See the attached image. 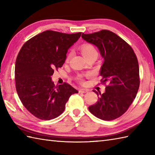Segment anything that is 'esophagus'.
<instances>
[{"instance_id":"obj_1","label":"esophagus","mask_w":155,"mask_h":155,"mask_svg":"<svg viewBox=\"0 0 155 155\" xmlns=\"http://www.w3.org/2000/svg\"><path fill=\"white\" fill-rule=\"evenodd\" d=\"M78 92L81 93H86L87 92H88V90L84 89V88H81V89H79V91H78Z\"/></svg>"}]
</instances>
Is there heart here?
Listing matches in <instances>:
<instances>
[{"label":"heart","mask_w":155,"mask_h":155,"mask_svg":"<svg viewBox=\"0 0 155 155\" xmlns=\"http://www.w3.org/2000/svg\"><path fill=\"white\" fill-rule=\"evenodd\" d=\"M81 51L82 54H83L84 57L87 59L88 58H90L92 57H98V51L97 48H95L93 45L90 43H84L81 46ZM72 55V52L70 51L67 54V57H66V61H68L70 60ZM78 80H79L81 82H83V78H82V76L80 75L78 77Z\"/></svg>","instance_id":"b5f03b06"}]
</instances>
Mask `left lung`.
Wrapping results in <instances>:
<instances>
[{
	"mask_svg": "<svg viewBox=\"0 0 155 155\" xmlns=\"http://www.w3.org/2000/svg\"><path fill=\"white\" fill-rule=\"evenodd\" d=\"M82 38L99 49L104 58L100 71L101 81L108 84L103 94L93 91L98 95V101L88 110L100 119H116L128 110L139 90V67L137 56L126 41L110 31L83 33Z\"/></svg>",
	"mask_w": 155,
	"mask_h": 155,
	"instance_id": "8db88e82",
	"label": "left lung"
}]
</instances>
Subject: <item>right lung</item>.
Segmentation results:
<instances>
[{
  "instance_id": "1",
  "label": "right lung",
  "mask_w": 155,
  "mask_h": 155,
  "mask_svg": "<svg viewBox=\"0 0 155 155\" xmlns=\"http://www.w3.org/2000/svg\"><path fill=\"white\" fill-rule=\"evenodd\" d=\"M81 32L66 34L46 31L29 39L20 50L15 64V86L24 107L41 120L63 113L65 104L77 90L67 83L55 86L51 76L62 67L68 49Z\"/></svg>"
}]
</instances>
